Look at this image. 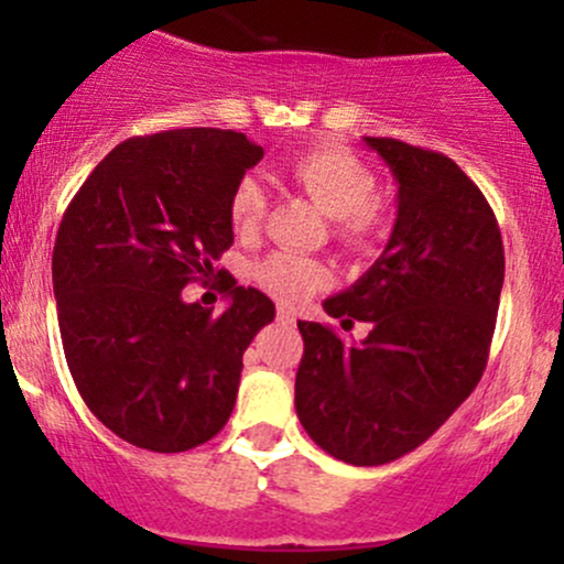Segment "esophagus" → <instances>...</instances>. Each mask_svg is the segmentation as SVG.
I'll use <instances>...</instances> for the list:
<instances>
[{"label":"esophagus","instance_id":"esophagus-1","mask_svg":"<svg viewBox=\"0 0 564 564\" xmlns=\"http://www.w3.org/2000/svg\"><path fill=\"white\" fill-rule=\"evenodd\" d=\"M278 321L286 323V326H294V323H296V315L291 313V310H286V307H278Z\"/></svg>","mask_w":564,"mask_h":564}]
</instances>
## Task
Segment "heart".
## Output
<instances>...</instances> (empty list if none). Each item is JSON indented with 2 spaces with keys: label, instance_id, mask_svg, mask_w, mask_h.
Returning a JSON list of instances; mask_svg holds the SVG:
<instances>
[{
  "label": "heart",
  "instance_id": "b5f03b06",
  "mask_svg": "<svg viewBox=\"0 0 564 564\" xmlns=\"http://www.w3.org/2000/svg\"><path fill=\"white\" fill-rule=\"evenodd\" d=\"M289 180L334 219V238L349 251H371L392 225L390 206L373 196L377 177L347 148L318 145L289 161ZM268 212L264 185L251 174L232 187L230 225L236 236L251 238ZM257 281L281 302H302L332 281L328 270L310 257L275 251L254 268Z\"/></svg>",
  "mask_w": 564,
  "mask_h": 564
}]
</instances>
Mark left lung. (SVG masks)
I'll list each match as a JSON object with an SVG mask.
<instances>
[{"label": "left lung", "mask_w": 564, "mask_h": 564, "mask_svg": "<svg viewBox=\"0 0 564 564\" xmlns=\"http://www.w3.org/2000/svg\"><path fill=\"white\" fill-rule=\"evenodd\" d=\"M398 180L390 241L360 281L323 302L366 321L364 341L300 321L296 416L339 462L379 467L448 422L480 381L503 286L496 215L458 164L392 138H364Z\"/></svg>", "instance_id": "left-lung-1"}]
</instances>
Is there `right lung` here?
Wrapping results in <instances>:
<instances>
[{
    "label": "right lung",
    "instance_id": "add662e5",
    "mask_svg": "<svg viewBox=\"0 0 564 564\" xmlns=\"http://www.w3.org/2000/svg\"><path fill=\"white\" fill-rule=\"evenodd\" d=\"M264 151L232 129H170L116 145L57 228L53 289L63 352L89 411L127 443L191 451L228 424L243 352L275 318L257 289L220 282L215 316L187 282L223 276L230 196Z\"/></svg>",
    "mask_w": 564,
    "mask_h": 564
}]
</instances>
